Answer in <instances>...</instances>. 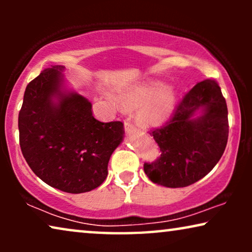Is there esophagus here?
I'll return each instance as SVG.
<instances>
[{
	"label": "esophagus",
	"mask_w": 252,
	"mask_h": 252,
	"mask_svg": "<svg viewBox=\"0 0 252 252\" xmlns=\"http://www.w3.org/2000/svg\"><path fill=\"white\" fill-rule=\"evenodd\" d=\"M124 125H125V130H126L127 133L134 132V130H135V126H134L133 124L129 122V120H125V123H124Z\"/></svg>",
	"instance_id": "34e87169"
}]
</instances>
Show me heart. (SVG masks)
Returning a JSON list of instances; mask_svg holds the SVG:
<instances>
[{
	"label": "heart",
	"instance_id": "obj_1",
	"mask_svg": "<svg viewBox=\"0 0 252 252\" xmlns=\"http://www.w3.org/2000/svg\"><path fill=\"white\" fill-rule=\"evenodd\" d=\"M159 86L158 81H150L123 91L118 96L119 104L124 109H134L141 105L137 119L146 126H159L173 112L177 101L174 87L163 86L159 88Z\"/></svg>",
	"mask_w": 252,
	"mask_h": 252
}]
</instances>
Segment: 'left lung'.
Returning a JSON list of instances; mask_svg holds the SVG:
<instances>
[{
	"mask_svg": "<svg viewBox=\"0 0 252 252\" xmlns=\"http://www.w3.org/2000/svg\"><path fill=\"white\" fill-rule=\"evenodd\" d=\"M150 134L161 153L143 166L154 184L181 188L201 180L221 158L228 140V111L219 85L210 79L198 82L170 122Z\"/></svg>",
	"mask_w": 252,
	"mask_h": 252,
	"instance_id": "obj_1",
	"label": "left lung"
}]
</instances>
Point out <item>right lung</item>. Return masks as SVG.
<instances>
[{"label": "right lung", "instance_id": "obj_1", "mask_svg": "<svg viewBox=\"0 0 252 252\" xmlns=\"http://www.w3.org/2000/svg\"><path fill=\"white\" fill-rule=\"evenodd\" d=\"M64 70L62 65L48 67L27 85L18 116L19 144L41 180L80 194L105 180L125 130L122 122L96 120L92 103L65 88Z\"/></svg>", "mask_w": 252, "mask_h": 252}]
</instances>
